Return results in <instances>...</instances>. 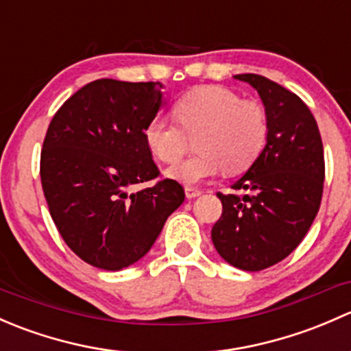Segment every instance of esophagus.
I'll return each instance as SVG.
<instances>
[{
  "label": "esophagus",
  "mask_w": 351,
  "mask_h": 351,
  "mask_svg": "<svg viewBox=\"0 0 351 351\" xmlns=\"http://www.w3.org/2000/svg\"><path fill=\"white\" fill-rule=\"evenodd\" d=\"M185 195H186V198H195L198 195H202V190L200 189H193V186H186Z\"/></svg>",
  "instance_id": "34e87169"
}]
</instances>
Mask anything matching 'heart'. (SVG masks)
<instances>
[{"label":"heart","mask_w":351,"mask_h":351,"mask_svg":"<svg viewBox=\"0 0 351 351\" xmlns=\"http://www.w3.org/2000/svg\"><path fill=\"white\" fill-rule=\"evenodd\" d=\"M175 117L158 113L144 129V139L159 161L174 162L199 134V153L169 166V180L192 186L217 176L222 169L236 175L250 168L270 139V117L256 100H243L236 91L205 84L175 101Z\"/></svg>","instance_id":"1"}]
</instances>
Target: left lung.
<instances>
[{
  "instance_id": "obj_1",
  "label": "left lung",
  "mask_w": 351,
  "mask_h": 351,
  "mask_svg": "<svg viewBox=\"0 0 351 351\" xmlns=\"http://www.w3.org/2000/svg\"><path fill=\"white\" fill-rule=\"evenodd\" d=\"M234 77L260 95L270 117V139L231 186L236 193H217L222 215L212 228V243L232 267L260 271L289 256L316 219L324 151L316 119L295 93L260 74Z\"/></svg>"
}]
</instances>
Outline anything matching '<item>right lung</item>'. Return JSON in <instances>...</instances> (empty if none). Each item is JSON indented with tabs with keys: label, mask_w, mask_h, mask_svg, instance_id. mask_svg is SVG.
I'll return each instance as SVG.
<instances>
[{
	"label": "right lung",
	"mask_w": 351,
	"mask_h": 351,
	"mask_svg": "<svg viewBox=\"0 0 351 351\" xmlns=\"http://www.w3.org/2000/svg\"><path fill=\"white\" fill-rule=\"evenodd\" d=\"M161 83L97 80L56 112L40 153V180L49 212L67 246L83 261L117 271L151 250L185 190L158 178L144 139L162 104Z\"/></svg>",
	"instance_id": "obj_1"
}]
</instances>
